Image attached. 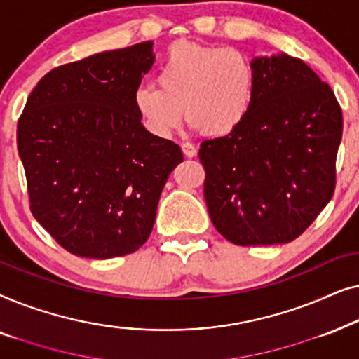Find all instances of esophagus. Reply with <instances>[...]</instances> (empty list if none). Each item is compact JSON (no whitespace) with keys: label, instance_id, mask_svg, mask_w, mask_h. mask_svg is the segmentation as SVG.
<instances>
[{"label":"esophagus","instance_id":"1","mask_svg":"<svg viewBox=\"0 0 359 359\" xmlns=\"http://www.w3.org/2000/svg\"><path fill=\"white\" fill-rule=\"evenodd\" d=\"M181 150H183V154L188 156V158L198 154V149H196V145L191 144V142H183V144H181Z\"/></svg>","mask_w":359,"mask_h":359}]
</instances>
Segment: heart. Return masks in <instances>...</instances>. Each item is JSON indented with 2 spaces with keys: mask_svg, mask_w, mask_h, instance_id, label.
I'll use <instances>...</instances> for the list:
<instances>
[{
  "mask_svg": "<svg viewBox=\"0 0 359 359\" xmlns=\"http://www.w3.org/2000/svg\"><path fill=\"white\" fill-rule=\"evenodd\" d=\"M155 85L135 88L134 107L145 129L166 139L180 129L184 111L210 135L233 132L253 107L257 75L233 47L173 43L155 72Z\"/></svg>",
  "mask_w": 359,
  "mask_h": 359,
  "instance_id": "heart-1",
  "label": "heart"
}]
</instances>
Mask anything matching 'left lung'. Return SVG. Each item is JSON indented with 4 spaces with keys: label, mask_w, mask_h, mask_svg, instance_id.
Returning a JSON list of instances; mask_svg holds the SVG:
<instances>
[{
    "label": "left lung",
    "mask_w": 359,
    "mask_h": 359,
    "mask_svg": "<svg viewBox=\"0 0 359 359\" xmlns=\"http://www.w3.org/2000/svg\"><path fill=\"white\" fill-rule=\"evenodd\" d=\"M255 101L242 124L201 144L210 220L229 242L289 243L330 203L341 107L299 58L253 60Z\"/></svg>",
    "instance_id": "1"
}]
</instances>
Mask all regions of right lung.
Instances as JSON below:
<instances>
[{"instance_id": "add662e5", "label": "right lung", "mask_w": 359, "mask_h": 359, "mask_svg": "<svg viewBox=\"0 0 359 359\" xmlns=\"http://www.w3.org/2000/svg\"><path fill=\"white\" fill-rule=\"evenodd\" d=\"M151 63V42H140L53 68L18 121L31 212L76 257L139 250L183 161L175 142L142 126L132 101Z\"/></svg>"}]
</instances>
